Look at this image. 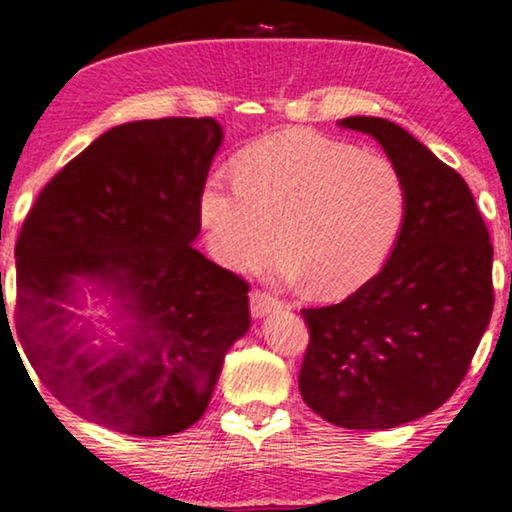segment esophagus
<instances>
[{
    "mask_svg": "<svg viewBox=\"0 0 512 512\" xmlns=\"http://www.w3.org/2000/svg\"><path fill=\"white\" fill-rule=\"evenodd\" d=\"M249 301H251V315H254L256 320H261V317L275 313V310L280 308V301L268 294H263V291H251Z\"/></svg>",
    "mask_w": 512,
    "mask_h": 512,
    "instance_id": "esophagus-1",
    "label": "esophagus"
}]
</instances>
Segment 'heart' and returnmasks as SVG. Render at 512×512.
<instances>
[{
	"mask_svg": "<svg viewBox=\"0 0 512 512\" xmlns=\"http://www.w3.org/2000/svg\"><path fill=\"white\" fill-rule=\"evenodd\" d=\"M235 183L214 176L199 195L211 256L254 270L280 247L277 272L310 294L341 298L371 280L400 235L407 190L388 157L334 138L284 131L235 159Z\"/></svg>",
	"mask_w": 512,
	"mask_h": 512,
	"instance_id": "b5f03b06",
	"label": "heart"
}]
</instances>
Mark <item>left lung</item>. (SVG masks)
Here are the masks:
<instances>
[{
    "mask_svg": "<svg viewBox=\"0 0 512 512\" xmlns=\"http://www.w3.org/2000/svg\"><path fill=\"white\" fill-rule=\"evenodd\" d=\"M378 141L407 209L390 258L355 294L301 310L310 329L298 388L324 421L386 430L430 414L466 376L494 310L489 232L468 183L383 117L338 119Z\"/></svg>",
    "mask_w": 512,
    "mask_h": 512,
    "instance_id": "left-lung-1",
    "label": "left lung"
}]
</instances>
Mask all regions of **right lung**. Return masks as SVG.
I'll return each mask as SVG.
<instances>
[{
    "label": "right lung",
    "instance_id": "add662e5",
    "mask_svg": "<svg viewBox=\"0 0 512 512\" xmlns=\"http://www.w3.org/2000/svg\"><path fill=\"white\" fill-rule=\"evenodd\" d=\"M221 143L214 117L112 126L51 178L18 235L28 360L65 407L117 433L190 428L249 331L247 282L192 247Z\"/></svg>",
    "mask_w": 512,
    "mask_h": 512
}]
</instances>
